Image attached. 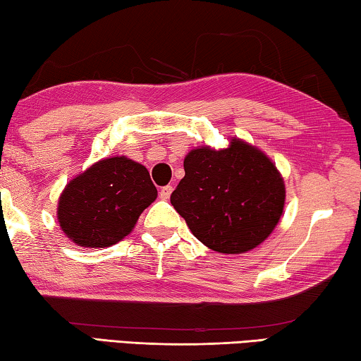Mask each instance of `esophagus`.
<instances>
[{
    "label": "esophagus",
    "mask_w": 361,
    "mask_h": 361,
    "mask_svg": "<svg viewBox=\"0 0 361 361\" xmlns=\"http://www.w3.org/2000/svg\"><path fill=\"white\" fill-rule=\"evenodd\" d=\"M171 193H173V187L164 185V187H161V190H159V198H161V200H169Z\"/></svg>",
    "instance_id": "34e87169"
}]
</instances>
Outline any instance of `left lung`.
<instances>
[{
    "label": "left lung",
    "mask_w": 361,
    "mask_h": 361,
    "mask_svg": "<svg viewBox=\"0 0 361 361\" xmlns=\"http://www.w3.org/2000/svg\"><path fill=\"white\" fill-rule=\"evenodd\" d=\"M171 204L209 250L241 254L274 232L285 208V182L257 147L232 139L227 149H193Z\"/></svg>",
    "instance_id": "8db88e82"
}]
</instances>
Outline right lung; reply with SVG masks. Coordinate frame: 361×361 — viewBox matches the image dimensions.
Wrapping results in <instances>:
<instances>
[{
    "label": "right lung",
    "mask_w": 361,
    "mask_h": 361,
    "mask_svg": "<svg viewBox=\"0 0 361 361\" xmlns=\"http://www.w3.org/2000/svg\"><path fill=\"white\" fill-rule=\"evenodd\" d=\"M157 195L145 166L126 157L105 158L63 188L57 221L78 246L107 247L131 233Z\"/></svg>",
    "instance_id": "1"
}]
</instances>
